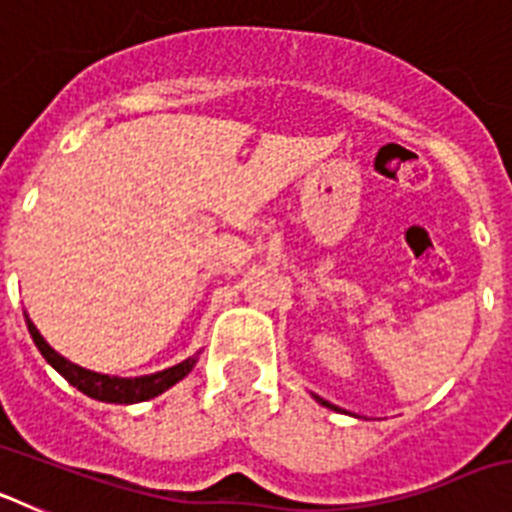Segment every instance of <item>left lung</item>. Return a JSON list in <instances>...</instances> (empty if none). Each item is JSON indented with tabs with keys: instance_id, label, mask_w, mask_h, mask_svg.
<instances>
[{
	"instance_id": "obj_1",
	"label": "left lung",
	"mask_w": 512,
	"mask_h": 512,
	"mask_svg": "<svg viewBox=\"0 0 512 512\" xmlns=\"http://www.w3.org/2000/svg\"><path fill=\"white\" fill-rule=\"evenodd\" d=\"M315 400H318V402H323L325 408H333V405H330V402H325V400H323V397H315Z\"/></svg>"
}]
</instances>
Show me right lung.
I'll return each instance as SVG.
<instances>
[{
    "label": "right lung",
    "instance_id": "add662e5",
    "mask_svg": "<svg viewBox=\"0 0 512 512\" xmlns=\"http://www.w3.org/2000/svg\"><path fill=\"white\" fill-rule=\"evenodd\" d=\"M25 323H27V330H30V336H33L35 346H38V351L43 354V359L48 361V364H51L53 369L66 379V382L74 384L76 390L102 402L130 405V402L151 400V397L169 390L171 384H176L179 379L187 377V374L194 369V364H197V359H200V354L189 356V359L182 361V364L164 369V372L148 374V377H135V379L110 377V374H97V372H89V369H81V366L71 364L69 359H63L61 354H56V351L43 341V336H40L38 328H35L33 320L27 318V315H25Z\"/></svg>",
    "mask_w": 512,
    "mask_h": 512
}]
</instances>
